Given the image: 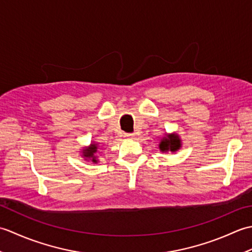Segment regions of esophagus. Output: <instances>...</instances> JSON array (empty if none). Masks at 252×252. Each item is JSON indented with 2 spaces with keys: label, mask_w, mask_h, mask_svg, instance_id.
Listing matches in <instances>:
<instances>
[{
  "label": "esophagus",
  "mask_w": 252,
  "mask_h": 252,
  "mask_svg": "<svg viewBox=\"0 0 252 252\" xmlns=\"http://www.w3.org/2000/svg\"><path fill=\"white\" fill-rule=\"evenodd\" d=\"M125 136L127 137V138H133V137H134V134H133V133H126Z\"/></svg>",
  "instance_id": "1"
}]
</instances>
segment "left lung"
<instances>
[{"instance_id":"obj_1","label":"left lung","mask_w":252,"mask_h":252,"mask_svg":"<svg viewBox=\"0 0 252 252\" xmlns=\"http://www.w3.org/2000/svg\"><path fill=\"white\" fill-rule=\"evenodd\" d=\"M181 147V141L178 135L171 134L167 135V137H163L159 144V148L161 152H175Z\"/></svg>"}]
</instances>
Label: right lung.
<instances>
[{"label": "right lung", "mask_w": 252, "mask_h": 252, "mask_svg": "<svg viewBox=\"0 0 252 252\" xmlns=\"http://www.w3.org/2000/svg\"><path fill=\"white\" fill-rule=\"evenodd\" d=\"M96 149H97V146H96V144H93V145H91V147L88 148V149H84V152H83L84 157L92 158V161L96 162L95 156H94V154L96 153Z\"/></svg>", "instance_id": "add662e5"}]
</instances>
